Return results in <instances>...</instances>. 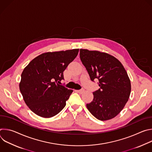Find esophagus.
Listing matches in <instances>:
<instances>
[{
  "mask_svg": "<svg viewBox=\"0 0 152 152\" xmlns=\"http://www.w3.org/2000/svg\"><path fill=\"white\" fill-rule=\"evenodd\" d=\"M76 91L80 94H82L84 92V90L83 89H82V90H76Z\"/></svg>",
  "mask_w": 152,
  "mask_h": 152,
  "instance_id": "obj_1",
  "label": "esophagus"
}]
</instances>
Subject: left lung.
Wrapping results in <instances>:
<instances>
[{"label":"left lung","instance_id":"obj_1","mask_svg":"<svg viewBox=\"0 0 152 152\" xmlns=\"http://www.w3.org/2000/svg\"><path fill=\"white\" fill-rule=\"evenodd\" d=\"M80 58L90 79L99 80L100 88L93 92L88 111L101 121L117 116L128 101L131 81L122 64L115 57L99 51L80 49Z\"/></svg>","mask_w":152,"mask_h":152}]
</instances>
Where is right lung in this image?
I'll return each mask as SVG.
<instances>
[{"mask_svg":"<svg viewBox=\"0 0 152 152\" xmlns=\"http://www.w3.org/2000/svg\"><path fill=\"white\" fill-rule=\"evenodd\" d=\"M79 49L42 53L24 69L20 91L29 109L38 116L50 118L65 107L73 92L60 85L63 72L77 56Z\"/></svg>","mask_w":152,"mask_h":152,"instance_id":"1","label":"right lung"}]
</instances>
